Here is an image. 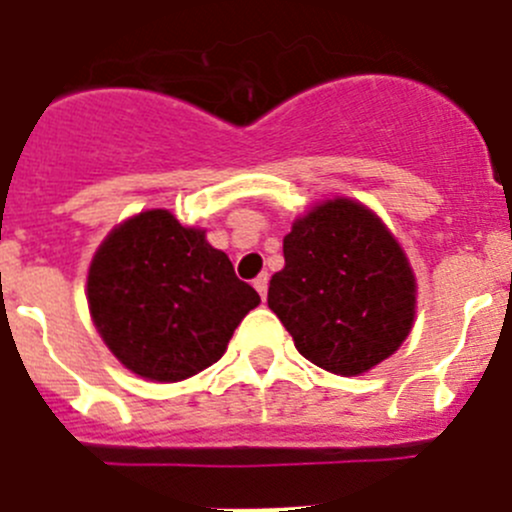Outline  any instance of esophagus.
Masks as SVG:
<instances>
[{"label":"esophagus","instance_id":"esophagus-1","mask_svg":"<svg viewBox=\"0 0 512 512\" xmlns=\"http://www.w3.org/2000/svg\"><path fill=\"white\" fill-rule=\"evenodd\" d=\"M253 287L261 294V299H266V292H269V274H259L253 279Z\"/></svg>","mask_w":512,"mask_h":512}]
</instances>
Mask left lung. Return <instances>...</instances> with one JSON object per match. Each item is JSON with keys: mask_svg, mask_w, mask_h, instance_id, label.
<instances>
[{"mask_svg": "<svg viewBox=\"0 0 512 512\" xmlns=\"http://www.w3.org/2000/svg\"><path fill=\"white\" fill-rule=\"evenodd\" d=\"M269 307L309 363L360 375L409 337L416 276L373 210L350 198L322 200L284 236V269L271 276Z\"/></svg>", "mask_w": 512, "mask_h": 512, "instance_id": "8db88e82", "label": "left lung"}]
</instances>
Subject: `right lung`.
<instances>
[{"label":"right lung","instance_id":"obj_1","mask_svg":"<svg viewBox=\"0 0 512 512\" xmlns=\"http://www.w3.org/2000/svg\"><path fill=\"white\" fill-rule=\"evenodd\" d=\"M88 309L106 348L154 383H177L223 358L261 297L231 259L170 210L131 215L93 253Z\"/></svg>","mask_w":512,"mask_h":512}]
</instances>
